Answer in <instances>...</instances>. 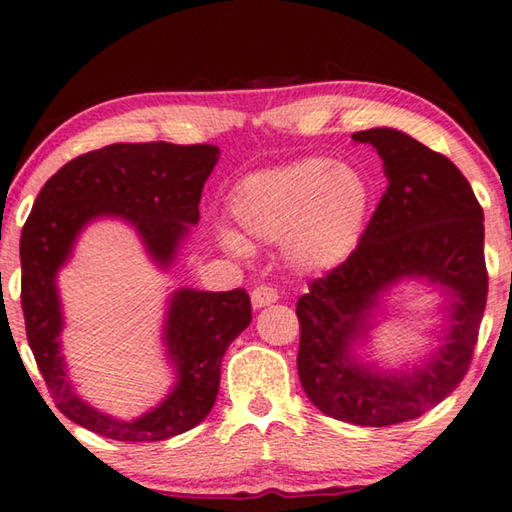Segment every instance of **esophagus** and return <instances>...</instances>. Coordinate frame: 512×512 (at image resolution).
<instances>
[{
    "instance_id": "1",
    "label": "esophagus",
    "mask_w": 512,
    "mask_h": 512,
    "mask_svg": "<svg viewBox=\"0 0 512 512\" xmlns=\"http://www.w3.org/2000/svg\"><path fill=\"white\" fill-rule=\"evenodd\" d=\"M276 299H279V292H276L272 286H256L251 290V306L254 308L270 306Z\"/></svg>"
}]
</instances>
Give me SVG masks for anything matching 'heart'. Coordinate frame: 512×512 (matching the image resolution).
Returning <instances> with one entry per match:
<instances>
[{
	"label": "heart",
	"instance_id": "1",
	"mask_svg": "<svg viewBox=\"0 0 512 512\" xmlns=\"http://www.w3.org/2000/svg\"><path fill=\"white\" fill-rule=\"evenodd\" d=\"M372 186L356 167L329 156H308L242 179L229 199L240 233L222 231L231 254H247V240L276 242L299 272L340 265L363 238Z\"/></svg>",
	"mask_w": 512,
	"mask_h": 512
}]
</instances>
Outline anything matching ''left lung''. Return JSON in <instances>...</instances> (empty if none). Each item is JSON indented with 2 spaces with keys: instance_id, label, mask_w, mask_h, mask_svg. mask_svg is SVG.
<instances>
[{
  "instance_id": "8db88e82",
  "label": "left lung",
  "mask_w": 512,
  "mask_h": 512,
  "mask_svg": "<svg viewBox=\"0 0 512 512\" xmlns=\"http://www.w3.org/2000/svg\"><path fill=\"white\" fill-rule=\"evenodd\" d=\"M372 145L388 179L358 247L297 301V370L308 399L335 420L390 426L424 415L465 379L488 299L483 208L447 156L397 129L354 133ZM424 278L450 297L448 331L435 355L401 373L358 361L378 297Z\"/></svg>"
}]
</instances>
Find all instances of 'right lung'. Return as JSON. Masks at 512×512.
Returning a JSON list of instances; mask_svg holds the SVG:
<instances>
[{"label":"right lung","mask_w":512,"mask_h":512,"mask_svg":"<svg viewBox=\"0 0 512 512\" xmlns=\"http://www.w3.org/2000/svg\"><path fill=\"white\" fill-rule=\"evenodd\" d=\"M217 156L215 145L117 142L72 158L33 201L20 238L27 340L56 408L92 433L122 442H156L190 431L211 413L226 347L251 322L245 290L172 292L163 340L177 383L156 408L127 422L92 408L67 376L56 274L70 261L83 226L97 217L129 222L149 258L167 270L190 224L199 222L201 190Z\"/></svg>","instance_id":"obj_1"}]
</instances>
